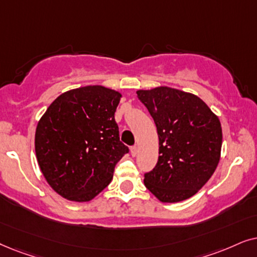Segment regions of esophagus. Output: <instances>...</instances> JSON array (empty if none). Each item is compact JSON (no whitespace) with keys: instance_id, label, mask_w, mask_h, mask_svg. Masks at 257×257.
Listing matches in <instances>:
<instances>
[{"instance_id":"1","label":"esophagus","mask_w":257,"mask_h":257,"mask_svg":"<svg viewBox=\"0 0 257 257\" xmlns=\"http://www.w3.org/2000/svg\"><path fill=\"white\" fill-rule=\"evenodd\" d=\"M131 153H132L133 156H136V154H138V147L133 146L131 148Z\"/></svg>"}]
</instances>
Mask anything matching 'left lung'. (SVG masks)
<instances>
[{
  "label": "left lung",
  "mask_w": 257,
  "mask_h": 257,
  "mask_svg": "<svg viewBox=\"0 0 257 257\" xmlns=\"http://www.w3.org/2000/svg\"><path fill=\"white\" fill-rule=\"evenodd\" d=\"M156 124L159 161L145 174V186L161 202L187 200L216 169L221 155L220 119L196 95L159 87L138 90Z\"/></svg>",
  "instance_id": "left-lung-1"
}]
</instances>
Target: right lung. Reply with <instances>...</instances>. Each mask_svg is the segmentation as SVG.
<instances>
[{"mask_svg":"<svg viewBox=\"0 0 257 257\" xmlns=\"http://www.w3.org/2000/svg\"><path fill=\"white\" fill-rule=\"evenodd\" d=\"M122 95L102 85L66 91L48 107L35 133L37 162L64 198L87 202L110 183L129 152L119 141L115 111Z\"/></svg>","mask_w":257,"mask_h":257,"instance_id":"1","label":"right lung"}]
</instances>
